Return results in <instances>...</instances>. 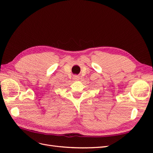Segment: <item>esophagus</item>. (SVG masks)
Wrapping results in <instances>:
<instances>
[{
    "instance_id": "obj_1",
    "label": "esophagus",
    "mask_w": 153,
    "mask_h": 153,
    "mask_svg": "<svg viewBox=\"0 0 153 153\" xmlns=\"http://www.w3.org/2000/svg\"><path fill=\"white\" fill-rule=\"evenodd\" d=\"M78 78H79V77H78V76H74V78H73V79L75 80H78Z\"/></svg>"
}]
</instances>
